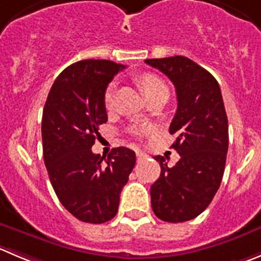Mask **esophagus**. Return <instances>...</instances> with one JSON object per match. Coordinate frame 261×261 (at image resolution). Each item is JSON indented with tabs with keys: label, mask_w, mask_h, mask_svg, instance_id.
Returning a JSON list of instances; mask_svg holds the SVG:
<instances>
[{
	"label": "esophagus",
	"mask_w": 261,
	"mask_h": 261,
	"mask_svg": "<svg viewBox=\"0 0 261 261\" xmlns=\"http://www.w3.org/2000/svg\"><path fill=\"white\" fill-rule=\"evenodd\" d=\"M136 156H137V160L141 161V160H143V159H145L147 155H146L145 152H142V151H137V152H136Z\"/></svg>",
	"instance_id": "obj_1"
}]
</instances>
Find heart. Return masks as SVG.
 <instances>
[{
  "label": "heart",
  "mask_w": 261,
  "mask_h": 261,
  "mask_svg": "<svg viewBox=\"0 0 261 261\" xmlns=\"http://www.w3.org/2000/svg\"><path fill=\"white\" fill-rule=\"evenodd\" d=\"M138 83L142 87L143 92H145L146 97H151V96L156 95L159 92H168V87L164 83L163 79L159 78L155 74H143L138 79ZM114 93H115V84L111 83L108 87V89L105 91V96H103V102H105L106 109H111L114 105ZM136 132H148V129H140V130H136Z\"/></svg>",
  "instance_id": "b5f03b06"
}]
</instances>
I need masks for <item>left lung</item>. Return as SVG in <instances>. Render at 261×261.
Wrapping results in <instances>:
<instances>
[{"label": "left lung", "instance_id": "8db88e82", "mask_svg": "<svg viewBox=\"0 0 261 261\" xmlns=\"http://www.w3.org/2000/svg\"><path fill=\"white\" fill-rule=\"evenodd\" d=\"M173 82L178 108L169 126L172 147L180 155L169 168L155 156L161 173L151 186V206L159 219L187 222L209 206L224 173L228 151V119L217 79L185 56L148 59Z\"/></svg>", "mask_w": 261, "mask_h": 261}]
</instances>
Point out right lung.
<instances>
[{
  "label": "right lung",
  "mask_w": 261,
  "mask_h": 261,
  "mask_svg": "<svg viewBox=\"0 0 261 261\" xmlns=\"http://www.w3.org/2000/svg\"><path fill=\"white\" fill-rule=\"evenodd\" d=\"M125 68L110 60H82L52 84L42 116L43 159L63 206L84 223L101 224L118 213L120 192L135 168V151L92 152L108 121L103 96L114 75ZM105 160V162H102Z\"/></svg>",
  "instance_id": "1"
}]
</instances>
